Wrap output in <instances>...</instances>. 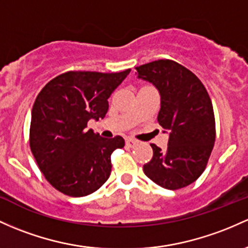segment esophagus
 Masks as SVG:
<instances>
[{"instance_id": "obj_1", "label": "esophagus", "mask_w": 248, "mask_h": 248, "mask_svg": "<svg viewBox=\"0 0 248 248\" xmlns=\"http://www.w3.org/2000/svg\"><path fill=\"white\" fill-rule=\"evenodd\" d=\"M138 143V141L137 140H134V139H132V138H127L126 139V145L128 146V147H133V146H135Z\"/></svg>"}]
</instances>
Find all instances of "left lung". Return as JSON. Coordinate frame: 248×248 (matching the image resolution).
I'll return each mask as SVG.
<instances>
[{"instance_id": "1", "label": "left lung", "mask_w": 248, "mask_h": 248, "mask_svg": "<svg viewBox=\"0 0 248 248\" xmlns=\"http://www.w3.org/2000/svg\"><path fill=\"white\" fill-rule=\"evenodd\" d=\"M138 78L159 89L160 126L170 132L166 151L152 143L153 157L143 165L152 181L180 189L203 173L216 142V119L211 97L194 73L173 60H157L135 68Z\"/></svg>"}]
</instances>
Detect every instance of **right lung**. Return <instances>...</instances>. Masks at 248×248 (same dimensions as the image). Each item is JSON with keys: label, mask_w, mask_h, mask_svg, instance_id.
<instances>
[{"label": "right lung", "mask_w": 248, "mask_h": 248, "mask_svg": "<svg viewBox=\"0 0 248 248\" xmlns=\"http://www.w3.org/2000/svg\"><path fill=\"white\" fill-rule=\"evenodd\" d=\"M129 72L70 70L49 81L36 96L29 143L46 180L59 192L86 197L109 178L110 155L124 140L100 137L87 124L105 118L108 99Z\"/></svg>", "instance_id": "1"}]
</instances>
